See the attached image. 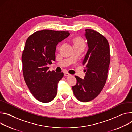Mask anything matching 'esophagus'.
Here are the masks:
<instances>
[{
	"instance_id": "34e87169",
	"label": "esophagus",
	"mask_w": 132,
	"mask_h": 132,
	"mask_svg": "<svg viewBox=\"0 0 132 132\" xmlns=\"http://www.w3.org/2000/svg\"><path fill=\"white\" fill-rule=\"evenodd\" d=\"M69 75H70V74H68V73H67V72L64 73V76H69Z\"/></svg>"
}]
</instances>
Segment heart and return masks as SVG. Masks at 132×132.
<instances>
[{"label": "heart", "mask_w": 132, "mask_h": 132, "mask_svg": "<svg viewBox=\"0 0 132 132\" xmlns=\"http://www.w3.org/2000/svg\"><path fill=\"white\" fill-rule=\"evenodd\" d=\"M73 43L74 46H78V45H84V43L83 40L81 38L79 37H75L73 39Z\"/></svg>", "instance_id": "obj_1"}]
</instances>
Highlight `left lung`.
I'll use <instances>...</instances> for the list:
<instances>
[{
  "instance_id": "left-lung-1",
  "label": "left lung",
  "mask_w": 132,
  "mask_h": 132,
  "mask_svg": "<svg viewBox=\"0 0 132 132\" xmlns=\"http://www.w3.org/2000/svg\"><path fill=\"white\" fill-rule=\"evenodd\" d=\"M88 51L82 61L86 73L84 78L75 76L76 85L72 87L76 98L88 102L96 97L106 83L110 63L109 44L106 38L98 32L85 29Z\"/></svg>"
}]
</instances>
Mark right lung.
I'll return each instance as SVG.
<instances>
[{
    "mask_svg": "<svg viewBox=\"0 0 132 132\" xmlns=\"http://www.w3.org/2000/svg\"><path fill=\"white\" fill-rule=\"evenodd\" d=\"M69 34L45 29L34 32L26 41L21 58L23 77L34 97L42 103L50 102L57 93L58 83L64 73L51 71L48 65L55 61L58 43Z\"/></svg>",
    "mask_w": 132,
    "mask_h": 132,
    "instance_id": "right-lung-1",
    "label": "right lung"
}]
</instances>
